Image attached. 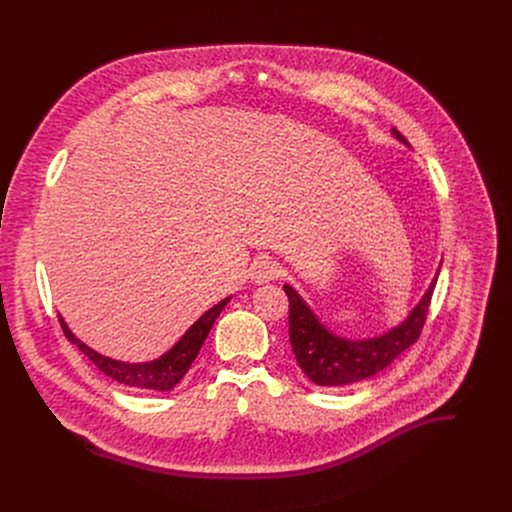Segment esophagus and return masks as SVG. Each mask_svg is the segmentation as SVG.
<instances>
[{"label": "esophagus", "instance_id": "34e87169", "mask_svg": "<svg viewBox=\"0 0 512 512\" xmlns=\"http://www.w3.org/2000/svg\"><path fill=\"white\" fill-rule=\"evenodd\" d=\"M277 275H279L277 265L271 259H267V257H259L251 265V279H253V283H267V281H273Z\"/></svg>", "mask_w": 512, "mask_h": 512}]
</instances>
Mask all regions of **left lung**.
<instances>
[{
	"instance_id": "obj_1",
	"label": "left lung",
	"mask_w": 512,
	"mask_h": 512,
	"mask_svg": "<svg viewBox=\"0 0 512 512\" xmlns=\"http://www.w3.org/2000/svg\"><path fill=\"white\" fill-rule=\"evenodd\" d=\"M393 135L409 145L397 129H393ZM437 273H440V269H437ZM437 273L419 304L399 326L377 338L364 340H350L330 332L302 300L298 291L285 283L283 289L289 300V342L300 369L312 383L320 387L352 385L387 369L405 348L417 342L427 318Z\"/></svg>"
}]
</instances>
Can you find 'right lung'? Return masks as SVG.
Here are the masks:
<instances>
[{
	"label": "right lung",
	"mask_w": 512,
	"mask_h": 512,
	"mask_svg": "<svg viewBox=\"0 0 512 512\" xmlns=\"http://www.w3.org/2000/svg\"><path fill=\"white\" fill-rule=\"evenodd\" d=\"M229 302H231V298H225L216 306H212L208 312H204L166 354H162L160 358L150 360V362H121V360L103 356L72 334L70 328L66 326V322L62 320V316H58V320H60L64 336L72 344H77L89 356V360H93L95 367L101 369L107 377H111L117 383H123L127 387H133V389L170 391L182 381V377L192 367V362L198 356L214 320L218 318V314L223 312V308Z\"/></svg>",
	"instance_id": "obj_1"
}]
</instances>
